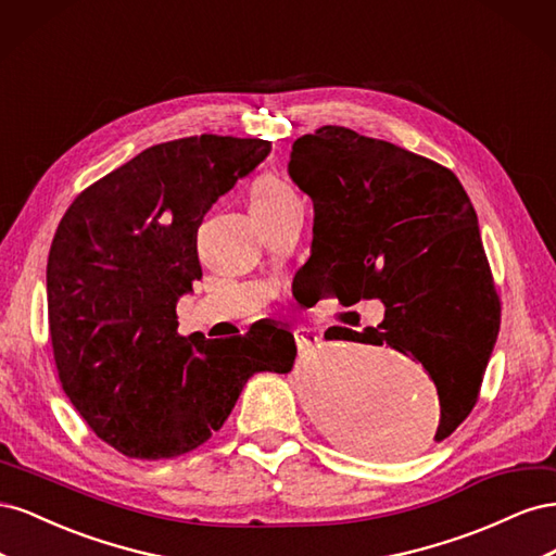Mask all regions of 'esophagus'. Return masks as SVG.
<instances>
[{
  "mask_svg": "<svg viewBox=\"0 0 556 556\" xmlns=\"http://www.w3.org/2000/svg\"><path fill=\"white\" fill-rule=\"evenodd\" d=\"M294 341H296L301 352H308V350H313L319 343V336L313 329L301 327V329H294Z\"/></svg>",
  "mask_w": 556,
  "mask_h": 556,
  "instance_id": "esophagus-1",
  "label": "esophagus"
}]
</instances>
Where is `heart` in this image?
Here are the masks:
<instances>
[{
  "label": "heart",
  "instance_id": "b5f03b06",
  "mask_svg": "<svg viewBox=\"0 0 556 556\" xmlns=\"http://www.w3.org/2000/svg\"><path fill=\"white\" fill-rule=\"evenodd\" d=\"M292 194L294 192L282 180H278L274 176H264L255 185H252L250 208H271Z\"/></svg>",
  "mask_w": 556,
  "mask_h": 556
}]
</instances>
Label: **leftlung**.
Masks as SVG:
<instances>
[{
    "label": "left lung",
    "instance_id": "1",
    "mask_svg": "<svg viewBox=\"0 0 556 556\" xmlns=\"http://www.w3.org/2000/svg\"><path fill=\"white\" fill-rule=\"evenodd\" d=\"M290 178L313 199L304 299L352 306L380 299L378 327H333L329 339L390 345L435 384L443 441L476 406L501 325V304L459 178L394 143L327 125L292 143ZM378 457L403 450L368 443Z\"/></svg>",
    "mask_w": 556,
    "mask_h": 556
}]
</instances>
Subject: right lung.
I'll return each instance as SVG.
<instances>
[{
	"mask_svg": "<svg viewBox=\"0 0 556 556\" xmlns=\"http://www.w3.org/2000/svg\"><path fill=\"white\" fill-rule=\"evenodd\" d=\"M271 153L262 139L201 134L146 148L80 192L50 245L46 290L62 390L127 457L172 459L225 425L245 382L288 374L292 331L178 336L176 304L201 278L197 229Z\"/></svg>",
	"mask_w": 556,
	"mask_h": 556,
	"instance_id": "obj_1",
	"label": "right lung"
}]
</instances>
